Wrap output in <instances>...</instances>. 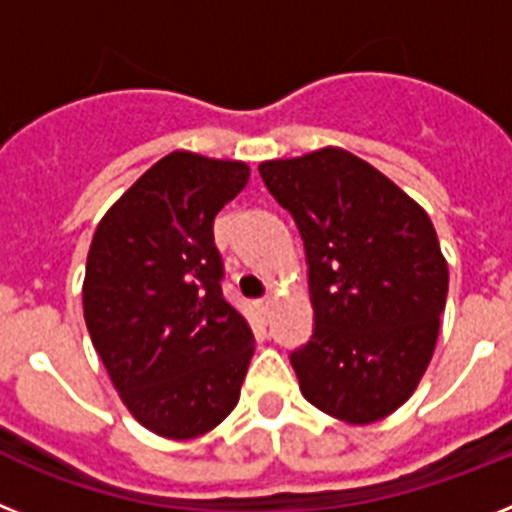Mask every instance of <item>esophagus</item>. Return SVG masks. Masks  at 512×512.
I'll list each match as a JSON object with an SVG mask.
<instances>
[{"instance_id":"obj_1","label":"esophagus","mask_w":512,"mask_h":512,"mask_svg":"<svg viewBox=\"0 0 512 512\" xmlns=\"http://www.w3.org/2000/svg\"><path fill=\"white\" fill-rule=\"evenodd\" d=\"M257 309H260L263 315H270V309H273V296H263V299H257Z\"/></svg>"}]
</instances>
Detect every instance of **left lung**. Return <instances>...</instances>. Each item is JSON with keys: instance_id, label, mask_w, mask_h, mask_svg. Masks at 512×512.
<instances>
[{"instance_id": "8db88e82", "label": "left lung", "mask_w": 512, "mask_h": 512, "mask_svg": "<svg viewBox=\"0 0 512 512\" xmlns=\"http://www.w3.org/2000/svg\"><path fill=\"white\" fill-rule=\"evenodd\" d=\"M260 176L307 255L315 328L291 351L304 398L341 422L385 419L411 398L440 333L448 263L435 226L343 148L265 161Z\"/></svg>"}]
</instances>
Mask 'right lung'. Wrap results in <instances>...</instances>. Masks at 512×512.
Returning a JSON list of instances; mask_svg holds the SVG:
<instances>
[{
  "mask_svg": "<svg viewBox=\"0 0 512 512\" xmlns=\"http://www.w3.org/2000/svg\"><path fill=\"white\" fill-rule=\"evenodd\" d=\"M249 166L174 150L101 218L83 309L90 341L137 422L171 440L205 435L234 411L255 336L223 296L218 210Z\"/></svg>",
  "mask_w": 512,
  "mask_h": 512,
  "instance_id": "obj_1",
  "label": "right lung"
}]
</instances>
